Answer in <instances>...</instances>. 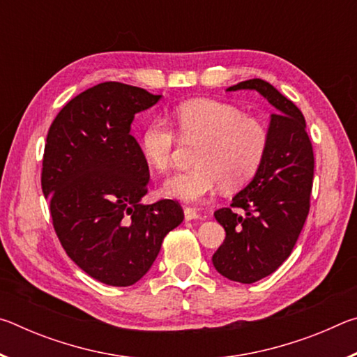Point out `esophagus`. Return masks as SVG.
Here are the masks:
<instances>
[{"instance_id": "esophagus-1", "label": "esophagus", "mask_w": 357, "mask_h": 357, "mask_svg": "<svg viewBox=\"0 0 357 357\" xmlns=\"http://www.w3.org/2000/svg\"><path fill=\"white\" fill-rule=\"evenodd\" d=\"M184 217H185V220H195V219H200V214H198L193 208H185Z\"/></svg>"}]
</instances>
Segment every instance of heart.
I'll list each match as a JSON object with an SVG mask.
<instances>
[{
	"mask_svg": "<svg viewBox=\"0 0 357 357\" xmlns=\"http://www.w3.org/2000/svg\"><path fill=\"white\" fill-rule=\"evenodd\" d=\"M181 137L202 142L195 168L172 176L164 193L185 203H202L222 184L238 189L255 176L269 146V130L261 119L227 102L193 99L174 110ZM176 134L165 119H154L142 135V151L155 172L165 173L173 164Z\"/></svg>",
	"mask_w": 357,
	"mask_h": 357,
	"instance_id": "obj_1",
	"label": "heart"
}]
</instances>
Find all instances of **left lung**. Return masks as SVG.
Here are the masks:
<instances>
[{"instance_id": "8db88e82", "label": "left lung", "mask_w": 357, "mask_h": 357, "mask_svg": "<svg viewBox=\"0 0 357 357\" xmlns=\"http://www.w3.org/2000/svg\"><path fill=\"white\" fill-rule=\"evenodd\" d=\"M238 89H255L275 113L271 114L263 164L229 204L246 214L239 216L231 208L214 213L227 236L213 264L229 280L253 283L273 274L293 252L309 215L315 159L304 114L291 100L261 78L241 82L227 91Z\"/></svg>"}]
</instances>
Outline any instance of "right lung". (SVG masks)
I'll use <instances>...</instances> for the list:
<instances>
[{
  "instance_id": "obj_1",
  "label": "right lung",
  "mask_w": 357,
  "mask_h": 357,
  "mask_svg": "<svg viewBox=\"0 0 357 357\" xmlns=\"http://www.w3.org/2000/svg\"><path fill=\"white\" fill-rule=\"evenodd\" d=\"M160 98L99 83L69 100L48 129L40 183L53 228L72 261L105 285L140 280L184 220L178 202L142 203L149 168L130 124Z\"/></svg>"
}]
</instances>
